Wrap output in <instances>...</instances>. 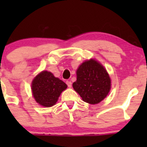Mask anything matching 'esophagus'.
Segmentation results:
<instances>
[{"label": "esophagus", "instance_id": "obj_1", "mask_svg": "<svg viewBox=\"0 0 147 147\" xmlns=\"http://www.w3.org/2000/svg\"><path fill=\"white\" fill-rule=\"evenodd\" d=\"M66 84H67V86H68V87H72V82H71V81H67Z\"/></svg>", "mask_w": 147, "mask_h": 147}]
</instances>
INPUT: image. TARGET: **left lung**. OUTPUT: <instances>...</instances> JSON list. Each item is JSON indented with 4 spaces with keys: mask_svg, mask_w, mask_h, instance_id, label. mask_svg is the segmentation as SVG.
Instances as JSON below:
<instances>
[{
    "mask_svg": "<svg viewBox=\"0 0 147 147\" xmlns=\"http://www.w3.org/2000/svg\"><path fill=\"white\" fill-rule=\"evenodd\" d=\"M74 90L84 102L98 104L103 100L111 88V80L106 69L93 59L84 62L77 70Z\"/></svg>",
    "mask_w": 147,
    "mask_h": 147,
    "instance_id": "1",
    "label": "left lung"
}]
</instances>
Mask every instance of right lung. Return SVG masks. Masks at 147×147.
Here are the masks:
<instances>
[{"label":"right lung","mask_w":147,"mask_h":147,"mask_svg":"<svg viewBox=\"0 0 147 147\" xmlns=\"http://www.w3.org/2000/svg\"><path fill=\"white\" fill-rule=\"evenodd\" d=\"M67 87V86L63 81L47 71L40 72L32 82L34 98L39 105L46 107L53 106Z\"/></svg>","instance_id":"add662e5"}]
</instances>
